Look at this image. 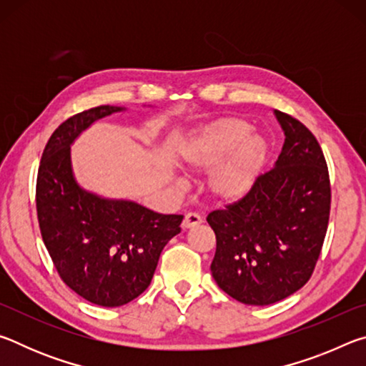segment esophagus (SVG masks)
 <instances>
[{
	"mask_svg": "<svg viewBox=\"0 0 366 366\" xmlns=\"http://www.w3.org/2000/svg\"><path fill=\"white\" fill-rule=\"evenodd\" d=\"M198 224H202L200 214H197V213H187V214H185V218H184V221H182L184 229L195 227V226H198Z\"/></svg>",
	"mask_w": 366,
	"mask_h": 366,
	"instance_id": "34e87169",
	"label": "esophagus"
}]
</instances>
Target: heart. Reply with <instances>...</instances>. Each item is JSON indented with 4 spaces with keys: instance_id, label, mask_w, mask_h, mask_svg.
I'll use <instances>...</instances> for the list:
<instances>
[{
    "instance_id": "heart-1",
    "label": "heart",
    "mask_w": 366,
    "mask_h": 366,
    "mask_svg": "<svg viewBox=\"0 0 366 366\" xmlns=\"http://www.w3.org/2000/svg\"><path fill=\"white\" fill-rule=\"evenodd\" d=\"M185 168L214 169L207 181L208 195L221 205H231L249 194L268 158V142L252 132L244 117H219L198 127L179 148Z\"/></svg>"
}]
</instances>
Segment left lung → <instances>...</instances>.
Instances as JSON below:
<instances>
[{
  "label": "left lung",
  "instance_id": "left-lung-1",
  "mask_svg": "<svg viewBox=\"0 0 366 366\" xmlns=\"http://www.w3.org/2000/svg\"><path fill=\"white\" fill-rule=\"evenodd\" d=\"M286 140L274 168L242 200L208 214L216 234L212 274L245 305H271L307 284L330 221L323 150L295 117L274 111Z\"/></svg>",
  "mask_w": 366,
  "mask_h": 366
}]
</instances>
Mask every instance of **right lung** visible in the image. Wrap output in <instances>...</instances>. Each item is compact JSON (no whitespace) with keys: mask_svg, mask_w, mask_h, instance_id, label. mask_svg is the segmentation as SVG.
Instances as JSON below:
<instances>
[{"mask_svg":"<svg viewBox=\"0 0 366 366\" xmlns=\"http://www.w3.org/2000/svg\"><path fill=\"white\" fill-rule=\"evenodd\" d=\"M121 107H97L53 132L36 176V216L61 280L102 307L126 305L150 286L164 245L181 232L182 214H161L129 200H109L77 184L71 145Z\"/></svg>","mask_w":366,"mask_h":366,"instance_id":"obj_1","label":"right lung"}]
</instances>
